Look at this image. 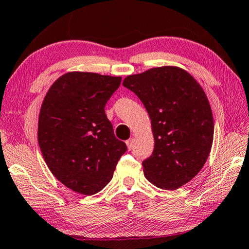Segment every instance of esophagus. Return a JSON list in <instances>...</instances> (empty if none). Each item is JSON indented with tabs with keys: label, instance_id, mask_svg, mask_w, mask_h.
<instances>
[{
	"label": "esophagus",
	"instance_id": "obj_1",
	"mask_svg": "<svg viewBox=\"0 0 249 249\" xmlns=\"http://www.w3.org/2000/svg\"><path fill=\"white\" fill-rule=\"evenodd\" d=\"M125 143H127L128 149H129V150H131V149H132V146H133V139H129V140H127V142H125Z\"/></svg>",
	"mask_w": 249,
	"mask_h": 249
}]
</instances>
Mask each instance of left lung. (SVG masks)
Masks as SVG:
<instances>
[{
	"mask_svg": "<svg viewBox=\"0 0 249 249\" xmlns=\"http://www.w3.org/2000/svg\"><path fill=\"white\" fill-rule=\"evenodd\" d=\"M149 113L152 156L142 162L144 177L160 189L177 190L204 166L214 137V121L203 88L184 69L156 67L125 77Z\"/></svg>",
	"mask_w": 249,
	"mask_h": 249,
	"instance_id": "1",
	"label": "left lung"
}]
</instances>
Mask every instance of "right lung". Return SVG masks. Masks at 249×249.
I'll list each match as a JSON object with an SVG mask.
<instances>
[{"label": "right lung", "mask_w": 249, "mask_h": 249, "mask_svg": "<svg viewBox=\"0 0 249 249\" xmlns=\"http://www.w3.org/2000/svg\"><path fill=\"white\" fill-rule=\"evenodd\" d=\"M120 83L121 77L67 72L44 98L37 131L40 151L57 180L77 193L103 190L127 151L105 113Z\"/></svg>", "instance_id": "add662e5"}]
</instances>
